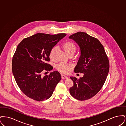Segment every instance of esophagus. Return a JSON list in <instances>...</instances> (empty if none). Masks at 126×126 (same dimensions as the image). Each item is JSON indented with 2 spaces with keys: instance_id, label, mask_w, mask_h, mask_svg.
<instances>
[{
  "instance_id": "1",
  "label": "esophagus",
  "mask_w": 126,
  "mask_h": 126,
  "mask_svg": "<svg viewBox=\"0 0 126 126\" xmlns=\"http://www.w3.org/2000/svg\"><path fill=\"white\" fill-rule=\"evenodd\" d=\"M61 78L62 79H67L68 77L64 75H61Z\"/></svg>"
}]
</instances>
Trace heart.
<instances>
[{"label":"heart","instance_id":"1","mask_svg":"<svg viewBox=\"0 0 126 126\" xmlns=\"http://www.w3.org/2000/svg\"><path fill=\"white\" fill-rule=\"evenodd\" d=\"M62 48L67 55H74L77 50V47L74 43L71 42H67L62 45ZM57 50V47L54 46L51 48L49 53V57L51 60H53L55 57V55ZM72 67V66L70 64H65L60 63L57 66V69L60 72L63 73H68L70 69Z\"/></svg>","mask_w":126,"mask_h":126}]
</instances>
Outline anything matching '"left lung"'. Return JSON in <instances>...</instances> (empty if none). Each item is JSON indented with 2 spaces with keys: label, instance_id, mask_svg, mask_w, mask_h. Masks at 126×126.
Returning a JSON list of instances; mask_svg holds the SVG:
<instances>
[{
  "label": "left lung",
  "instance_id": "obj_1",
  "mask_svg": "<svg viewBox=\"0 0 126 126\" xmlns=\"http://www.w3.org/2000/svg\"><path fill=\"white\" fill-rule=\"evenodd\" d=\"M78 44L80 56L74 69L75 73L84 74L79 79L70 77L74 85L70 94L75 99L84 101L95 96L104 84L109 71V61L101 43L87 33L79 32L69 37Z\"/></svg>",
  "mask_w": 126,
  "mask_h": 126
}]
</instances>
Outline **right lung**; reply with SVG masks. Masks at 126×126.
Wrapping results in <instances>:
<instances>
[{
	"instance_id": "1",
	"label": "right lung",
	"mask_w": 126,
	"mask_h": 126,
	"mask_svg": "<svg viewBox=\"0 0 126 126\" xmlns=\"http://www.w3.org/2000/svg\"><path fill=\"white\" fill-rule=\"evenodd\" d=\"M66 35L38 33L18 44L13 57L12 72L25 95L37 101L47 100L52 95L61 80L60 73L54 71L43 76L42 73L52 69L53 67L46 63L49 61V51Z\"/></svg>"
}]
</instances>
